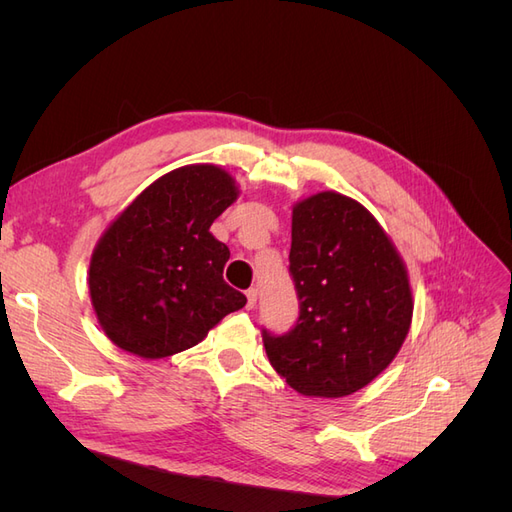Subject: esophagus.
<instances>
[{"mask_svg":"<svg viewBox=\"0 0 512 512\" xmlns=\"http://www.w3.org/2000/svg\"><path fill=\"white\" fill-rule=\"evenodd\" d=\"M245 297H247V309H252L256 305V299H258V290L250 288L245 292Z\"/></svg>","mask_w":512,"mask_h":512,"instance_id":"obj_1","label":"esophagus"}]
</instances>
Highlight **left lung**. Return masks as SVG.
I'll return each mask as SVG.
<instances>
[{
	"label": "left lung",
	"instance_id": "1",
	"mask_svg": "<svg viewBox=\"0 0 512 512\" xmlns=\"http://www.w3.org/2000/svg\"><path fill=\"white\" fill-rule=\"evenodd\" d=\"M290 275L301 301L286 335L262 331L273 369L305 397H346L391 365L412 322L408 269L354 198L318 192L292 207Z\"/></svg>",
	"mask_w": 512,
	"mask_h": 512
}]
</instances>
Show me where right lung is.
Instances as JSON below:
<instances>
[{
  "label": "right lung",
  "mask_w": 512,
  "mask_h": 512,
  "mask_svg": "<svg viewBox=\"0 0 512 512\" xmlns=\"http://www.w3.org/2000/svg\"><path fill=\"white\" fill-rule=\"evenodd\" d=\"M237 196L222 166H181L102 232L87 282L100 327L117 348L141 359L173 356L247 303L224 282L230 252L209 232Z\"/></svg>",
  "instance_id": "right-lung-1"
}]
</instances>
